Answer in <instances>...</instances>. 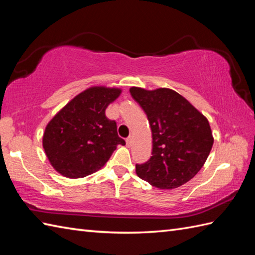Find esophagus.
<instances>
[{
  "instance_id": "1",
  "label": "esophagus",
  "mask_w": 255,
  "mask_h": 255,
  "mask_svg": "<svg viewBox=\"0 0 255 255\" xmlns=\"http://www.w3.org/2000/svg\"><path fill=\"white\" fill-rule=\"evenodd\" d=\"M126 142H127V145L129 147V146H132V143H133V137L132 136H128L127 139H126Z\"/></svg>"
}]
</instances>
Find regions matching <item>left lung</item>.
Instances as JSON below:
<instances>
[{
	"instance_id": "left-lung-1",
	"label": "left lung",
	"mask_w": 255,
	"mask_h": 255,
	"mask_svg": "<svg viewBox=\"0 0 255 255\" xmlns=\"http://www.w3.org/2000/svg\"><path fill=\"white\" fill-rule=\"evenodd\" d=\"M148 119L152 136L149 160L136 173L159 189H174L201 170L213 147L207 119L180 94L169 88H129Z\"/></svg>"
}]
</instances>
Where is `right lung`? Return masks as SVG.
I'll use <instances>...</instances> for the list:
<instances>
[{"label":"right lung","instance_id":"add662e5","mask_svg":"<svg viewBox=\"0 0 255 255\" xmlns=\"http://www.w3.org/2000/svg\"><path fill=\"white\" fill-rule=\"evenodd\" d=\"M119 88L90 87L73 98L46 128L42 145L51 165L66 178H84L109 160L117 145H126L117 123L106 117Z\"/></svg>","mask_w":255,"mask_h":255}]
</instances>
